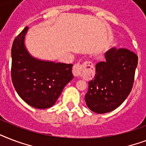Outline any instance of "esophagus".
I'll list each match as a JSON object with an SVG mask.
<instances>
[{
    "label": "esophagus",
    "mask_w": 146,
    "mask_h": 146,
    "mask_svg": "<svg viewBox=\"0 0 146 146\" xmlns=\"http://www.w3.org/2000/svg\"><path fill=\"white\" fill-rule=\"evenodd\" d=\"M83 68H84V65H82V64H75L73 67V74L74 75V76H76V77L80 76Z\"/></svg>",
    "instance_id": "esophagus-1"
}]
</instances>
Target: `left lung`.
Returning a JSON list of instances; mask_svg holds the SVG:
<instances>
[{"label": "left lung", "mask_w": 146, "mask_h": 146, "mask_svg": "<svg viewBox=\"0 0 146 146\" xmlns=\"http://www.w3.org/2000/svg\"><path fill=\"white\" fill-rule=\"evenodd\" d=\"M106 61L96 65V76L89 82L85 96L88 108L97 113L113 111L130 93L138 57L128 49L112 48L105 53Z\"/></svg>", "instance_id": "8db88e82"}]
</instances>
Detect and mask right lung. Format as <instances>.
Segmentation results:
<instances>
[{"instance_id": "add662e5", "label": "right lung", "mask_w": 146, "mask_h": 146, "mask_svg": "<svg viewBox=\"0 0 146 146\" xmlns=\"http://www.w3.org/2000/svg\"><path fill=\"white\" fill-rule=\"evenodd\" d=\"M26 27L13 41L11 49V78L16 91L24 102L38 109L50 108L71 80L73 64L36 59L25 46Z\"/></svg>"}]
</instances>
